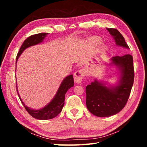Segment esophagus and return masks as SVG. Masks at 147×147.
Returning <instances> with one entry per match:
<instances>
[{
    "instance_id": "34e87169",
    "label": "esophagus",
    "mask_w": 147,
    "mask_h": 147,
    "mask_svg": "<svg viewBox=\"0 0 147 147\" xmlns=\"http://www.w3.org/2000/svg\"><path fill=\"white\" fill-rule=\"evenodd\" d=\"M85 73L83 70H79L74 73V82L76 83H81L83 80V78L85 76Z\"/></svg>"
}]
</instances>
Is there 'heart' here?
Returning a JSON list of instances; mask_svg holds the SVG:
<instances>
[{"mask_svg": "<svg viewBox=\"0 0 147 147\" xmlns=\"http://www.w3.org/2000/svg\"><path fill=\"white\" fill-rule=\"evenodd\" d=\"M93 42H94L96 43V44H99V43H100V40L98 38H93ZM105 49V48H102V51H104Z\"/></svg>", "mask_w": 147, "mask_h": 147, "instance_id": "obj_1", "label": "heart"}]
</instances>
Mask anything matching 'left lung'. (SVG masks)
I'll list each match as a JSON object with an SVG mask.
<instances>
[{
  "instance_id": "left-lung-1",
  "label": "left lung",
  "mask_w": 147,
  "mask_h": 147,
  "mask_svg": "<svg viewBox=\"0 0 147 147\" xmlns=\"http://www.w3.org/2000/svg\"><path fill=\"white\" fill-rule=\"evenodd\" d=\"M115 43L129 49L124 37L115 28H107ZM111 64L118 67L120 80L116 86L108 87L106 84L95 80L86 87L87 109L98 117H109L119 112L126 105L134 82V67L132 55L126 54L112 57Z\"/></svg>"
}]
</instances>
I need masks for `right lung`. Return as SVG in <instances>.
<instances>
[{
    "label": "right lung",
    "mask_w": 147,
    "mask_h": 147,
    "mask_svg": "<svg viewBox=\"0 0 147 147\" xmlns=\"http://www.w3.org/2000/svg\"><path fill=\"white\" fill-rule=\"evenodd\" d=\"M47 34L48 33H40L38 34H35V35L29 36L28 38L24 40L23 43L21 47L20 51L18 53L16 57V62H17L18 58L20 57V55L23 53L24 50L30 47L31 46L35 45L42 42L43 39L45 38V37L47 35ZM73 86L74 80L73 74L65 77L61 83L57 93H56L55 95L54 96V97L50 102L49 104L45 106L43 108L39 109V110H34V109H30L28 107H27L26 105H25L24 102L22 101L20 95H19L17 85L16 90L21 103L23 104L24 108H25L26 111L28 112L30 115H32L34 118L37 119L47 120L55 117L62 111L64 104L65 93H66L69 89L71 88V87H73Z\"/></svg>",
    "instance_id": "1"
}]
</instances>
